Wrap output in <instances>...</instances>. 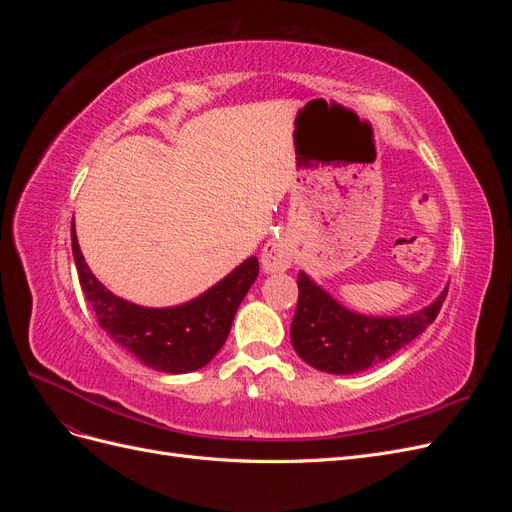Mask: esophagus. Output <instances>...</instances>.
<instances>
[{
  "mask_svg": "<svg viewBox=\"0 0 512 512\" xmlns=\"http://www.w3.org/2000/svg\"><path fill=\"white\" fill-rule=\"evenodd\" d=\"M262 271L265 273H280L286 271L292 262V247L286 239H269L262 247Z\"/></svg>",
  "mask_w": 512,
  "mask_h": 512,
  "instance_id": "esophagus-1",
  "label": "esophagus"
}]
</instances>
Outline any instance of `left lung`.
<instances>
[{
  "label": "left lung",
  "mask_w": 512,
  "mask_h": 512,
  "mask_svg": "<svg viewBox=\"0 0 512 512\" xmlns=\"http://www.w3.org/2000/svg\"><path fill=\"white\" fill-rule=\"evenodd\" d=\"M299 303L290 339L301 359L327 374H356L386 361L421 335L440 314L446 290L429 307L410 316L371 318L354 314L299 273Z\"/></svg>",
  "instance_id": "1"
}]
</instances>
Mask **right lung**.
I'll list each match as a JSON object with an SVG mask.
<instances>
[{"mask_svg": "<svg viewBox=\"0 0 512 512\" xmlns=\"http://www.w3.org/2000/svg\"><path fill=\"white\" fill-rule=\"evenodd\" d=\"M79 282L100 327L138 361L166 374H188L205 367L224 346L237 309L258 277V258L250 256L222 282L177 307H141L104 288L89 271L70 228Z\"/></svg>", "mask_w": 512, "mask_h": 512, "instance_id": "add662e5", "label": "right lung"}]
</instances>
